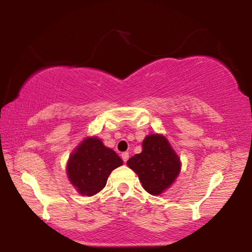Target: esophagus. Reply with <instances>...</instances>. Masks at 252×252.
<instances>
[{
	"label": "esophagus",
	"mask_w": 252,
	"mask_h": 252,
	"mask_svg": "<svg viewBox=\"0 0 252 252\" xmlns=\"http://www.w3.org/2000/svg\"><path fill=\"white\" fill-rule=\"evenodd\" d=\"M122 158H123V160L126 163V161L128 160V158H129V154L128 153H123L122 154Z\"/></svg>",
	"instance_id": "obj_1"
}]
</instances>
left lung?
<instances>
[{
    "label": "left lung",
    "mask_w": 252,
    "mask_h": 252,
    "mask_svg": "<svg viewBox=\"0 0 252 252\" xmlns=\"http://www.w3.org/2000/svg\"><path fill=\"white\" fill-rule=\"evenodd\" d=\"M127 165L139 175L146 191L154 196L170 188L181 170L180 157L161 134L144 137L142 153L130 157Z\"/></svg>",
    "instance_id": "left-lung-1"
}]
</instances>
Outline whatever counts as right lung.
Returning <instances> with one entry per match:
<instances>
[{"label": "right lung", "mask_w": 252, "mask_h": 252, "mask_svg": "<svg viewBox=\"0 0 252 252\" xmlns=\"http://www.w3.org/2000/svg\"><path fill=\"white\" fill-rule=\"evenodd\" d=\"M123 165L115 151L98 137L89 136L72 151L66 164L67 178L82 196H93L105 187L109 175Z\"/></svg>", "instance_id": "add662e5"}]
</instances>
